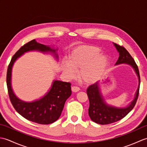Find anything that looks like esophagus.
<instances>
[{"instance_id": "obj_1", "label": "esophagus", "mask_w": 147, "mask_h": 147, "mask_svg": "<svg viewBox=\"0 0 147 147\" xmlns=\"http://www.w3.org/2000/svg\"><path fill=\"white\" fill-rule=\"evenodd\" d=\"M80 88L78 86H72L71 87V90H72V92H78V91H80Z\"/></svg>"}]
</instances>
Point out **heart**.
Here are the masks:
<instances>
[{
    "label": "heart",
    "instance_id": "heart-1",
    "mask_svg": "<svg viewBox=\"0 0 147 147\" xmlns=\"http://www.w3.org/2000/svg\"><path fill=\"white\" fill-rule=\"evenodd\" d=\"M97 47L90 45H81L74 49L69 55L67 62H63L62 69L69 78L75 76V71L79 70L81 81L86 84L97 82L104 76L108 66L105 55L99 54Z\"/></svg>",
    "mask_w": 147,
    "mask_h": 147
}]
</instances>
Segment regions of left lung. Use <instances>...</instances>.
<instances>
[{
  "label": "left lung",
  "mask_w": 147,
  "mask_h": 147,
  "mask_svg": "<svg viewBox=\"0 0 147 147\" xmlns=\"http://www.w3.org/2000/svg\"><path fill=\"white\" fill-rule=\"evenodd\" d=\"M114 46L119 53V57L115 65L126 63L131 65L138 76L139 86L136 91L135 99L131 103V104L128 107L121 109L112 107L105 104L100 92L98 82L88 86L86 90V93L90 102L88 109L89 116L95 123L102 125L115 123L125 117L135 107L139 95L140 76L138 65H136L131 55L124 47L117 43H114Z\"/></svg>",
  "instance_id": "obj_1"
}]
</instances>
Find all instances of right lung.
I'll return each mask as SVG.
<instances>
[{
	"instance_id": "add662e5",
	"label": "right lung",
	"mask_w": 147,
	"mask_h": 147,
	"mask_svg": "<svg viewBox=\"0 0 147 147\" xmlns=\"http://www.w3.org/2000/svg\"><path fill=\"white\" fill-rule=\"evenodd\" d=\"M31 51L52 52L57 57L56 50L36 42L35 40L22 46L12 57L8 65L6 81L9 98L15 110L26 119L40 124H51L61 116L65 102L71 95V84L55 80L50 91L41 99L33 102H25L19 99L14 95L11 87L12 67L18 57L24 52Z\"/></svg>"
}]
</instances>
